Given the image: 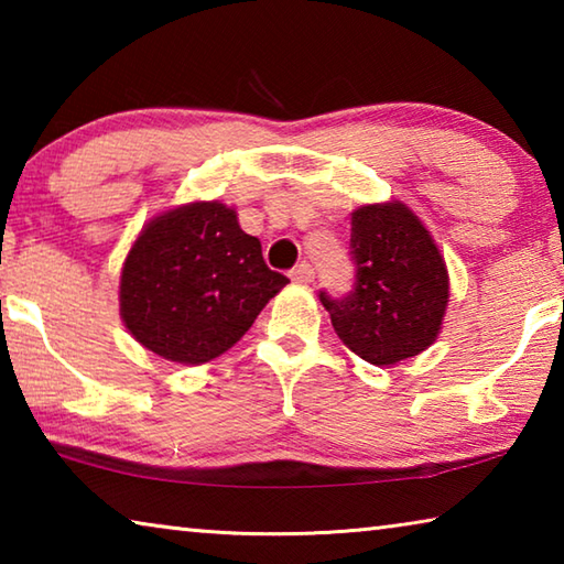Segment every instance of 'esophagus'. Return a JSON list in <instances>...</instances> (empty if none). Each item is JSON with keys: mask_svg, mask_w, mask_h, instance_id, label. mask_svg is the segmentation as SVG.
I'll return each instance as SVG.
<instances>
[{"mask_svg": "<svg viewBox=\"0 0 564 564\" xmlns=\"http://www.w3.org/2000/svg\"><path fill=\"white\" fill-rule=\"evenodd\" d=\"M291 279L295 283H313V279H316V271H313V265L308 261H301L295 269L291 271Z\"/></svg>", "mask_w": 564, "mask_h": 564, "instance_id": "obj_1", "label": "esophagus"}]
</instances>
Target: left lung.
<instances>
[{
    "label": "left lung",
    "mask_w": 564,
    "mask_h": 564,
    "mask_svg": "<svg viewBox=\"0 0 564 564\" xmlns=\"http://www.w3.org/2000/svg\"><path fill=\"white\" fill-rule=\"evenodd\" d=\"M356 283L343 299L321 291L338 338L373 366L423 352L437 338L451 295L441 251L405 204H368L350 218Z\"/></svg>",
    "instance_id": "left-lung-1"
}]
</instances>
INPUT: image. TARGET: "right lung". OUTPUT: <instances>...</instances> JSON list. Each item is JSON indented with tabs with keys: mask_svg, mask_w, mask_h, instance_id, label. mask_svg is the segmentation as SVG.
I'll list each match as a JSON object with an SVG mask.
<instances>
[{
	"mask_svg": "<svg viewBox=\"0 0 564 564\" xmlns=\"http://www.w3.org/2000/svg\"><path fill=\"white\" fill-rule=\"evenodd\" d=\"M234 208L194 202L144 226L123 261L121 321L156 356L198 366L221 356L283 285Z\"/></svg>",
	"mask_w": 564,
	"mask_h": 564,
	"instance_id": "1",
	"label": "right lung"
}]
</instances>
